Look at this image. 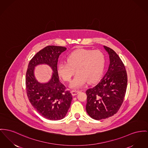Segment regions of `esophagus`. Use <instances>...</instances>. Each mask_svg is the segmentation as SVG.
<instances>
[{
    "instance_id": "esophagus-1",
    "label": "esophagus",
    "mask_w": 148,
    "mask_h": 148,
    "mask_svg": "<svg viewBox=\"0 0 148 148\" xmlns=\"http://www.w3.org/2000/svg\"><path fill=\"white\" fill-rule=\"evenodd\" d=\"M79 91L78 90H72V91H71V94H72V95H73V96H75V95H76L77 94H78L79 93Z\"/></svg>"
}]
</instances>
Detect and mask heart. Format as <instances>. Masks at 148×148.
<instances>
[{"label":"heart","mask_w":148,"mask_h":148,"mask_svg":"<svg viewBox=\"0 0 148 148\" xmlns=\"http://www.w3.org/2000/svg\"><path fill=\"white\" fill-rule=\"evenodd\" d=\"M104 54L99 50L79 49L72 52L67 57V63L62 62L58 66V73L65 81L71 82L70 87L78 89L87 81L94 83L101 77L105 66Z\"/></svg>","instance_id":"b5f03b06"}]
</instances>
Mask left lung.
Listing matches in <instances>:
<instances>
[{
    "instance_id": "8db88e82",
    "label": "left lung",
    "mask_w": 148,
    "mask_h": 148,
    "mask_svg": "<svg viewBox=\"0 0 148 148\" xmlns=\"http://www.w3.org/2000/svg\"><path fill=\"white\" fill-rule=\"evenodd\" d=\"M104 48L109 56L108 69L95 86L86 91V112L96 120L117 113L123 102L127 85V72L122 61L113 50Z\"/></svg>"
}]
</instances>
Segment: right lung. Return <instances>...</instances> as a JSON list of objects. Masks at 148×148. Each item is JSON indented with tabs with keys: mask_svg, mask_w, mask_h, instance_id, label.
I'll return each instance as SVG.
<instances>
[{
	"mask_svg": "<svg viewBox=\"0 0 148 148\" xmlns=\"http://www.w3.org/2000/svg\"><path fill=\"white\" fill-rule=\"evenodd\" d=\"M67 49L59 46H47L40 50L30 60L26 74V88L31 104L44 117L50 120L64 118L72 99L59 81L57 63L59 56ZM48 65L53 71L52 78L46 83H39L34 75V67L39 64Z\"/></svg>",
	"mask_w": 148,
	"mask_h": 148,
	"instance_id": "add662e5",
	"label": "right lung"
}]
</instances>
